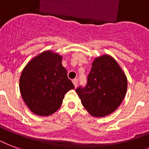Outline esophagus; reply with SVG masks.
<instances>
[{
  "instance_id": "34e87169",
  "label": "esophagus",
  "mask_w": 149,
  "mask_h": 149,
  "mask_svg": "<svg viewBox=\"0 0 149 149\" xmlns=\"http://www.w3.org/2000/svg\"><path fill=\"white\" fill-rule=\"evenodd\" d=\"M72 83H73V84H74L75 87H77V85H78V79H72Z\"/></svg>"
}]
</instances>
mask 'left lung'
<instances>
[{"label":"left lung","mask_w":149,"mask_h":149,"mask_svg":"<svg viewBox=\"0 0 149 149\" xmlns=\"http://www.w3.org/2000/svg\"><path fill=\"white\" fill-rule=\"evenodd\" d=\"M127 79L117 61L109 55L96 58L85 87L76 90L83 106L93 117L113 113L125 98Z\"/></svg>","instance_id":"1"}]
</instances>
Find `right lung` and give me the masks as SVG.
<instances>
[{
  "instance_id": "obj_1",
  "label": "right lung",
  "mask_w": 149,
  "mask_h": 149,
  "mask_svg": "<svg viewBox=\"0 0 149 149\" xmlns=\"http://www.w3.org/2000/svg\"><path fill=\"white\" fill-rule=\"evenodd\" d=\"M62 59L59 54L47 50L34 57L22 70L20 92L36 115L45 117L55 113L63 104L64 95L75 88Z\"/></svg>"
}]
</instances>
